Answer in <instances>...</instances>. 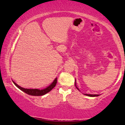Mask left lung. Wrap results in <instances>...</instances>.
Returning <instances> with one entry per match:
<instances>
[{
	"instance_id": "8db88e82",
	"label": "left lung",
	"mask_w": 125,
	"mask_h": 125,
	"mask_svg": "<svg viewBox=\"0 0 125 125\" xmlns=\"http://www.w3.org/2000/svg\"><path fill=\"white\" fill-rule=\"evenodd\" d=\"M75 86H76V83H75ZM76 87L77 89L79 90V89L77 88L76 86ZM86 95L88 96H91V97H94V96H99V94H85Z\"/></svg>"
}]
</instances>
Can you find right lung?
<instances>
[{
	"label": "right lung",
	"mask_w": 125,
	"mask_h": 125,
	"mask_svg": "<svg viewBox=\"0 0 125 125\" xmlns=\"http://www.w3.org/2000/svg\"><path fill=\"white\" fill-rule=\"evenodd\" d=\"M14 83V84L17 87H18L19 89H20L21 90H22L23 92H25L26 94H29V95L31 96H42L45 94L47 93H48L49 92H50L51 90L52 89L53 87L56 86L57 83V78H56L54 80V81L52 83L51 85L49 86L48 87H47L46 88L44 89L40 90V89H25L23 88L21 86L17 84L15 82H13Z\"/></svg>",
	"instance_id": "obj_1"
}]
</instances>
